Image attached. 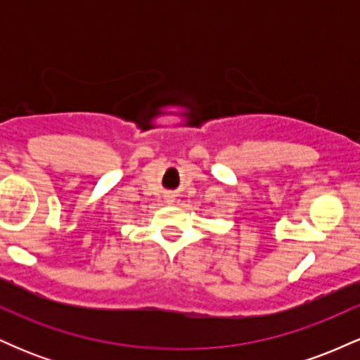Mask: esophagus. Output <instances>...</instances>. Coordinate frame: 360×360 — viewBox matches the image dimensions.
<instances>
[{"instance_id": "esophagus-1", "label": "esophagus", "mask_w": 360, "mask_h": 360, "mask_svg": "<svg viewBox=\"0 0 360 360\" xmlns=\"http://www.w3.org/2000/svg\"><path fill=\"white\" fill-rule=\"evenodd\" d=\"M167 203H172V198H171V196L167 198Z\"/></svg>"}]
</instances>
